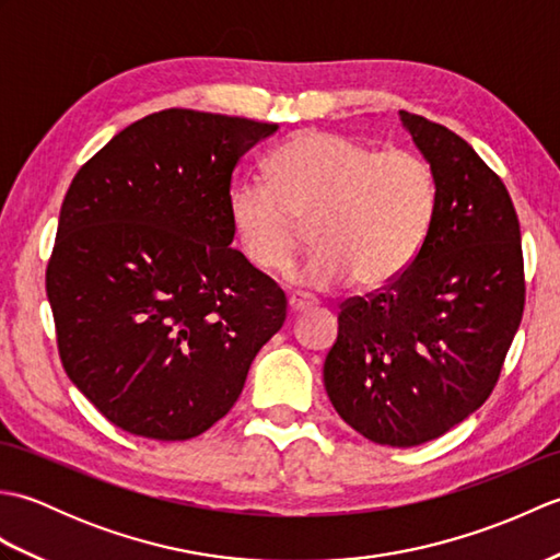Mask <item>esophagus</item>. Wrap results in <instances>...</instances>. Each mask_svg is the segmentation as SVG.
<instances>
[{
  "mask_svg": "<svg viewBox=\"0 0 560 560\" xmlns=\"http://www.w3.org/2000/svg\"><path fill=\"white\" fill-rule=\"evenodd\" d=\"M315 303L313 301H307V299H303V295H289V311L293 313V315H301V313H307L311 311Z\"/></svg>",
  "mask_w": 560,
  "mask_h": 560,
  "instance_id": "34e87169",
  "label": "esophagus"
}]
</instances>
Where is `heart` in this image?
Listing matches in <instances>:
<instances>
[{
	"label": "heart",
	"mask_w": 560,
	"mask_h": 560,
	"mask_svg": "<svg viewBox=\"0 0 560 560\" xmlns=\"http://www.w3.org/2000/svg\"><path fill=\"white\" fill-rule=\"evenodd\" d=\"M438 211L433 165L409 149L305 129L267 159V183L243 180L229 219L243 255L259 271H283L311 223L315 255L291 273L307 291L383 289L419 257Z\"/></svg>",
	"instance_id": "b5f03b06"
}]
</instances>
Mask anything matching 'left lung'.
Segmentation results:
<instances>
[{
    "mask_svg": "<svg viewBox=\"0 0 560 560\" xmlns=\"http://www.w3.org/2000/svg\"><path fill=\"white\" fill-rule=\"evenodd\" d=\"M399 115L435 171V221L399 279L341 303L325 387L353 431L413 447L491 397L525 311V259L501 177L452 129Z\"/></svg>",
    "mask_w": 560,
    "mask_h": 560,
    "instance_id": "8db88e82",
    "label": "left lung"
}]
</instances>
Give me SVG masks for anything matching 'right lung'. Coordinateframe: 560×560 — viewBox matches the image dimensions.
Wrapping results in <instances>:
<instances>
[{
    "mask_svg": "<svg viewBox=\"0 0 560 560\" xmlns=\"http://www.w3.org/2000/svg\"><path fill=\"white\" fill-rule=\"evenodd\" d=\"M277 125L185 108L141 117L81 165L45 271L57 349L122 431L189 440L237 401L287 295L237 253L231 177Z\"/></svg>",
    "mask_w": 560,
    "mask_h": 560,
    "instance_id": "add662e5",
    "label": "right lung"
}]
</instances>
